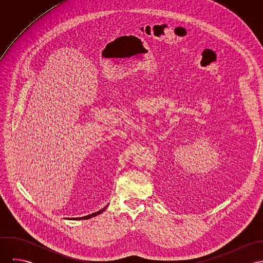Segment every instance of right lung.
Listing matches in <instances>:
<instances>
[{"label": "right lung", "instance_id": "right-lung-1", "mask_svg": "<svg viewBox=\"0 0 263 263\" xmlns=\"http://www.w3.org/2000/svg\"><path fill=\"white\" fill-rule=\"evenodd\" d=\"M106 210V208H104V209H102V210H100V211H98V212H96V213H93V214H91V215H88V216H85V217H82V218H74V219H72V220H87V219H91V218H93V217H96L97 215H100L101 213H103L104 211Z\"/></svg>", "mask_w": 263, "mask_h": 263}]
</instances>
